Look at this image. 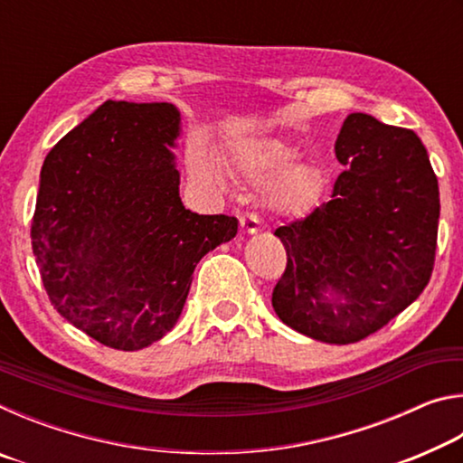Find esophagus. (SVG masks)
Returning a JSON list of instances; mask_svg holds the SVG:
<instances>
[{"mask_svg":"<svg viewBox=\"0 0 463 463\" xmlns=\"http://www.w3.org/2000/svg\"><path fill=\"white\" fill-rule=\"evenodd\" d=\"M239 222H241V231L245 232V234H255V232H260V221H257V216H253V214H242L241 218H239Z\"/></svg>","mask_w":463,"mask_h":463,"instance_id":"34e87169","label":"esophagus"}]
</instances>
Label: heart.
I'll return each mask as SVG.
<instances>
[{"mask_svg":"<svg viewBox=\"0 0 463 463\" xmlns=\"http://www.w3.org/2000/svg\"><path fill=\"white\" fill-rule=\"evenodd\" d=\"M296 146L281 138H250L231 148L229 165L250 182L268 179L261 192L265 208L289 214L307 203L318 184L317 169L307 161H296ZM192 171L202 177H216L213 161L200 153L192 156Z\"/></svg>","mask_w":463,"mask_h":463,"instance_id":"heart-1","label":"heart"}]
</instances>
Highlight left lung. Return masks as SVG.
I'll use <instances>...</instances> for the list:
<instances>
[{
	"label": "left lung",
	"instance_id": "left-lung-1",
	"mask_svg": "<svg viewBox=\"0 0 463 463\" xmlns=\"http://www.w3.org/2000/svg\"><path fill=\"white\" fill-rule=\"evenodd\" d=\"M335 153L345 171L331 200L273 232L288 263L271 304L294 331L347 345L380 331L429 284L439 185L420 138L373 116L349 114Z\"/></svg>",
	"mask_w": 463,
	"mask_h": 463
}]
</instances>
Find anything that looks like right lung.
Here are the masks:
<instances>
[{
  "instance_id": "obj_1",
  "label": "right lung",
  "mask_w": 463,
  "mask_h": 463,
  "mask_svg": "<svg viewBox=\"0 0 463 463\" xmlns=\"http://www.w3.org/2000/svg\"><path fill=\"white\" fill-rule=\"evenodd\" d=\"M179 120L171 104L108 99L44 159L30 232L38 271L59 315L106 347L165 336L195 265L239 229L182 203Z\"/></svg>"
}]
</instances>
